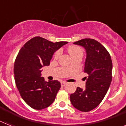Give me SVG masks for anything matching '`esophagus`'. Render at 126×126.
Returning <instances> with one entry per match:
<instances>
[{
    "mask_svg": "<svg viewBox=\"0 0 126 126\" xmlns=\"http://www.w3.org/2000/svg\"><path fill=\"white\" fill-rule=\"evenodd\" d=\"M66 84H67L66 82H64V81H62V82H61V86H65Z\"/></svg>",
    "mask_w": 126,
    "mask_h": 126,
    "instance_id": "esophagus-1",
    "label": "esophagus"
}]
</instances>
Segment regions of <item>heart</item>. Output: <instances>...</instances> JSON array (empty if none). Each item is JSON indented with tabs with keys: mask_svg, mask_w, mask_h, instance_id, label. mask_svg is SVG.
I'll list each match as a JSON object with an SVG mask.
<instances>
[{
	"mask_svg": "<svg viewBox=\"0 0 126 126\" xmlns=\"http://www.w3.org/2000/svg\"><path fill=\"white\" fill-rule=\"evenodd\" d=\"M68 52L69 53V54L71 55V57L74 56V55L77 54V53H83V50L81 49L78 46H71L68 48ZM61 55V50H59L56 51L55 53H54V58L55 59H57L59 55Z\"/></svg>",
	"mask_w": 126,
	"mask_h": 126,
	"instance_id": "obj_1",
	"label": "heart"
}]
</instances>
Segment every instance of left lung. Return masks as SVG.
<instances>
[{"label":"left lung","mask_w":126,"mask_h":126,"mask_svg":"<svg viewBox=\"0 0 126 126\" xmlns=\"http://www.w3.org/2000/svg\"><path fill=\"white\" fill-rule=\"evenodd\" d=\"M73 43L86 50L84 72L88 76L84 78L86 88H77L70 99L74 108L81 112H89L101 103L110 85L112 59L106 48L94 39H82Z\"/></svg>","instance_id":"8db88e82"}]
</instances>
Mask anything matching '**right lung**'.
Here are the masks:
<instances>
[{
	"mask_svg": "<svg viewBox=\"0 0 126 126\" xmlns=\"http://www.w3.org/2000/svg\"><path fill=\"white\" fill-rule=\"evenodd\" d=\"M67 43H53L36 36L26 42L19 52L14 63V79L20 95L30 107L42 110L55 100L61 83L57 80L45 81L41 77V69L49 65L54 52Z\"/></svg>",
	"mask_w": 126,
	"mask_h": 126,
	"instance_id": "right-lung-1",
	"label": "right lung"
}]
</instances>
